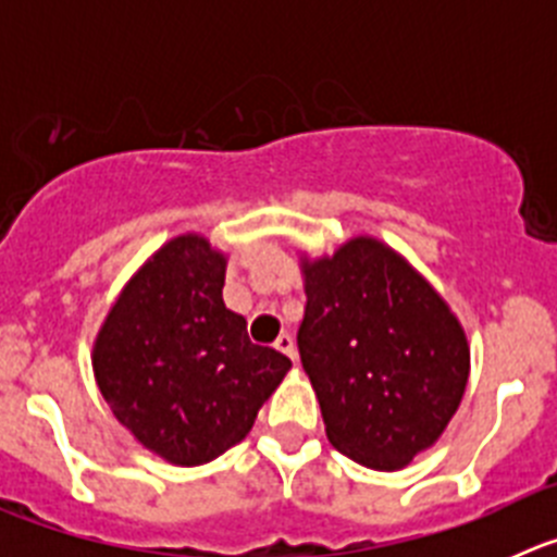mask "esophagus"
I'll return each instance as SVG.
<instances>
[{
  "instance_id": "esophagus-1",
  "label": "esophagus",
  "mask_w": 557,
  "mask_h": 557,
  "mask_svg": "<svg viewBox=\"0 0 557 557\" xmlns=\"http://www.w3.org/2000/svg\"><path fill=\"white\" fill-rule=\"evenodd\" d=\"M275 348H278V351H282V354H287V357L293 359V362H295V359H298V351H295V339L289 337L287 332L278 334V339H275Z\"/></svg>"
}]
</instances>
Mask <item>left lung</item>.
Instances as JSON below:
<instances>
[{
	"instance_id": "left-lung-1",
	"label": "left lung",
	"mask_w": 557,
	"mask_h": 557,
	"mask_svg": "<svg viewBox=\"0 0 557 557\" xmlns=\"http://www.w3.org/2000/svg\"><path fill=\"white\" fill-rule=\"evenodd\" d=\"M304 371L326 437L359 466L398 471L444 435L466 393L471 348L449 304L405 256L359 234L301 253Z\"/></svg>"
}]
</instances>
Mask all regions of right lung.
<instances>
[{
    "mask_svg": "<svg viewBox=\"0 0 557 557\" xmlns=\"http://www.w3.org/2000/svg\"><path fill=\"white\" fill-rule=\"evenodd\" d=\"M228 256L178 234L127 278L95 337L91 368L111 412L161 460L203 466L245 441L293 368L253 346L223 301Z\"/></svg>",
    "mask_w": 557,
    "mask_h": 557,
    "instance_id": "right-lung-1",
    "label": "right lung"
}]
</instances>
